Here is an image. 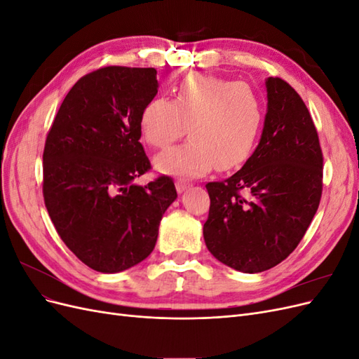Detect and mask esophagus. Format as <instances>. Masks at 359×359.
<instances>
[{
  "label": "esophagus",
  "instance_id": "34e87169",
  "mask_svg": "<svg viewBox=\"0 0 359 359\" xmlns=\"http://www.w3.org/2000/svg\"><path fill=\"white\" fill-rule=\"evenodd\" d=\"M175 187H177L178 193H182V191H186L187 189H190V182L186 181V180H177L175 181Z\"/></svg>",
  "mask_w": 359,
  "mask_h": 359
}]
</instances>
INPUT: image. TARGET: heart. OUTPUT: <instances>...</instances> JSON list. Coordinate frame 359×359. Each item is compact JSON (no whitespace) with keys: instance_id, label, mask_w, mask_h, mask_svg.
Listing matches in <instances>:
<instances>
[{"instance_id":"heart-1","label":"heart","mask_w":359,"mask_h":359,"mask_svg":"<svg viewBox=\"0 0 359 359\" xmlns=\"http://www.w3.org/2000/svg\"><path fill=\"white\" fill-rule=\"evenodd\" d=\"M264 119L259 94L244 82L193 73L175 88V99L154 97L140 114L147 142L163 148L190 135L187 142L160 153L154 165L168 175L199 177L214 166L238 168L248 158Z\"/></svg>"}]
</instances>
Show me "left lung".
<instances>
[{"label": "left lung", "mask_w": 359, "mask_h": 359, "mask_svg": "<svg viewBox=\"0 0 359 359\" xmlns=\"http://www.w3.org/2000/svg\"><path fill=\"white\" fill-rule=\"evenodd\" d=\"M259 145L224 181L208 182L203 240L222 264L247 274L278 265L307 232L322 196V149L299 94L268 78Z\"/></svg>", "instance_id": "8db88e82"}]
</instances>
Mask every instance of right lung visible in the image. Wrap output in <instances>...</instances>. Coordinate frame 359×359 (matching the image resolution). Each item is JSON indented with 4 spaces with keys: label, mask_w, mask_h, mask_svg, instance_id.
I'll list each match as a JSON object with an SVG mask.
<instances>
[{
    "label": "right lung",
    "mask_w": 359,
    "mask_h": 359,
    "mask_svg": "<svg viewBox=\"0 0 359 359\" xmlns=\"http://www.w3.org/2000/svg\"><path fill=\"white\" fill-rule=\"evenodd\" d=\"M158 90L157 70L111 66L76 82L43 151V198L58 235L79 260L114 274L153 252L175 184L135 180L151 168L140 114Z\"/></svg>",
    "instance_id": "add662e5"
}]
</instances>
